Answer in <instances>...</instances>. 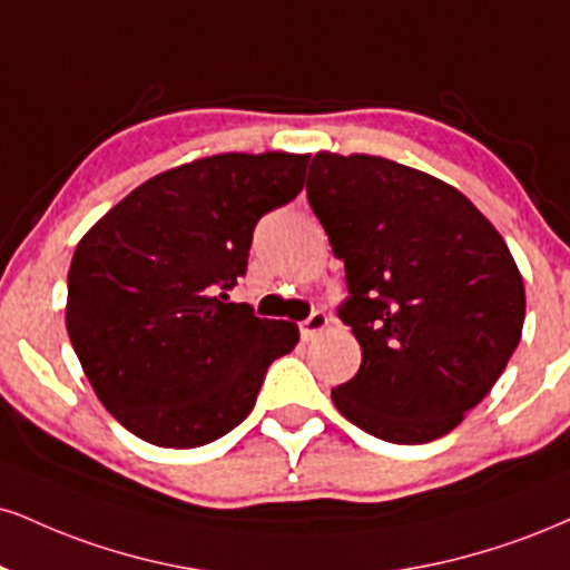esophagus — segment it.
Segmentation results:
<instances>
[{
  "label": "esophagus",
  "mask_w": 570,
  "mask_h": 570,
  "mask_svg": "<svg viewBox=\"0 0 570 570\" xmlns=\"http://www.w3.org/2000/svg\"><path fill=\"white\" fill-rule=\"evenodd\" d=\"M328 326V315L324 311H313L307 318L303 321V326H299V332H303V340H315L321 332Z\"/></svg>",
  "instance_id": "1"
}]
</instances>
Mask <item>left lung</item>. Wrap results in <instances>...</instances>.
Returning a JSON list of instances; mask_svg holds the SVG:
<instances>
[{
	"label": "left lung",
	"instance_id": "obj_1",
	"mask_svg": "<svg viewBox=\"0 0 570 570\" xmlns=\"http://www.w3.org/2000/svg\"><path fill=\"white\" fill-rule=\"evenodd\" d=\"M307 202L345 263L340 318L361 345L334 406L387 443L451 433L523 332V276L504 238L454 185L382 156L315 154Z\"/></svg>",
	"mask_w": 570,
	"mask_h": 570
}]
</instances>
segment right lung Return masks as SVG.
<instances>
[{
    "label": "right lung",
    "instance_id": "obj_1",
    "mask_svg": "<svg viewBox=\"0 0 570 570\" xmlns=\"http://www.w3.org/2000/svg\"><path fill=\"white\" fill-rule=\"evenodd\" d=\"M307 154H217L137 185L85 233L68 267L66 328L89 385L129 433L212 443L255 409L294 351L292 321L225 303L252 230L303 190Z\"/></svg>",
    "mask_w": 570,
    "mask_h": 570
}]
</instances>
